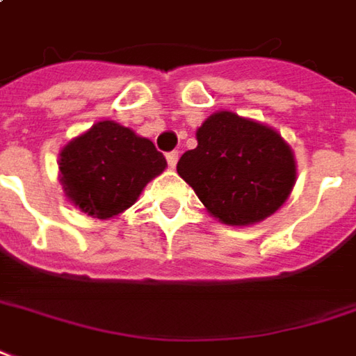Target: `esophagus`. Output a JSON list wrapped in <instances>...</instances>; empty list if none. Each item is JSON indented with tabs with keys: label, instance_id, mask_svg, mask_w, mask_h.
Listing matches in <instances>:
<instances>
[{
	"label": "esophagus",
	"instance_id": "esophagus-1",
	"mask_svg": "<svg viewBox=\"0 0 356 356\" xmlns=\"http://www.w3.org/2000/svg\"><path fill=\"white\" fill-rule=\"evenodd\" d=\"M178 159H180L178 150H172V152H168V154H166V161H168V166H170V168H176V164H178Z\"/></svg>",
	"mask_w": 356,
	"mask_h": 356
}]
</instances>
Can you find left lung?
I'll return each instance as SVG.
<instances>
[{
	"label": "left lung",
	"mask_w": 356,
	"mask_h": 356,
	"mask_svg": "<svg viewBox=\"0 0 356 356\" xmlns=\"http://www.w3.org/2000/svg\"><path fill=\"white\" fill-rule=\"evenodd\" d=\"M195 139L197 147L184 152L176 170L221 223H261L292 194L294 150L276 129L233 111H216L197 127Z\"/></svg>",
	"instance_id": "left-lung-1"
}]
</instances>
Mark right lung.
Wrapping results in <instances>:
<instances>
[{
	"instance_id": "obj_1",
	"label": "right lung",
	"mask_w": 356,
	"mask_h": 356,
	"mask_svg": "<svg viewBox=\"0 0 356 356\" xmlns=\"http://www.w3.org/2000/svg\"><path fill=\"white\" fill-rule=\"evenodd\" d=\"M164 170L166 161L152 140L109 119L66 143L58 159V182L66 200L97 219L123 213Z\"/></svg>"
}]
</instances>
